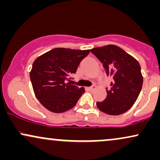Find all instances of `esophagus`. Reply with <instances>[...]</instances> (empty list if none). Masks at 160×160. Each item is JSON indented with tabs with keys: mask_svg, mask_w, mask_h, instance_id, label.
<instances>
[{
	"mask_svg": "<svg viewBox=\"0 0 160 160\" xmlns=\"http://www.w3.org/2000/svg\"><path fill=\"white\" fill-rule=\"evenodd\" d=\"M88 89H89L90 91H92V90H94V89H96V86H95V85H92V86H90V87L88 88Z\"/></svg>",
	"mask_w": 160,
	"mask_h": 160,
	"instance_id": "obj_1",
	"label": "esophagus"
}]
</instances>
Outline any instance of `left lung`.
<instances>
[{"instance_id":"1","label":"left lung","mask_w":160,"mask_h":160,"mask_svg":"<svg viewBox=\"0 0 160 160\" xmlns=\"http://www.w3.org/2000/svg\"><path fill=\"white\" fill-rule=\"evenodd\" d=\"M102 63L108 76H111V87L103 102H97L101 111L109 115H120L130 109L136 102L143 85L138 62L115 45L91 49Z\"/></svg>"}]
</instances>
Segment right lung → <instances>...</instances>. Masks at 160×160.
I'll use <instances>...</instances> for the list:
<instances>
[{"instance_id": "right-lung-1", "label": "right lung", "mask_w": 160, "mask_h": 160, "mask_svg": "<svg viewBox=\"0 0 160 160\" xmlns=\"http://www.w3.org/2000/svg\"><path fill=\"white\" fill-rule=\"evenodd\" d=\"M89 52L55 48L36 58L30 79L34 94L43 107L58 113L74 107L85 89L67 81Z\"/></svg>"}]
</instances>
